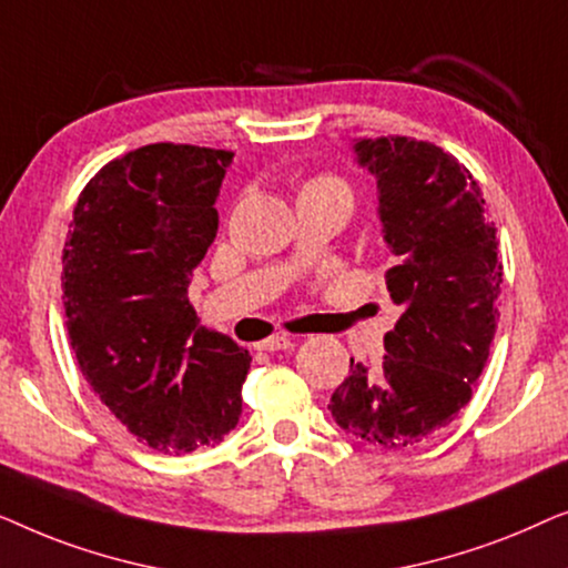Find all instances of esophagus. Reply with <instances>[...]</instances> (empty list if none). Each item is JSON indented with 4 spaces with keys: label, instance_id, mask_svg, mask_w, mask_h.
I'll use <instances>...</instances> for the list:
<instances>
[{
    "label": "esophagus",
    "instance_id": "obj_1",
    "mask_svg": "<svg viewBox=\"0 0 568 568\" xmlns=\"http://www.w3.org/2000/svg\"><path fill=\"white\" fill-rule=\"evenodd\" d=\"M297 344H300V338L282 336V333H274V336L263 338L261 344H258V348H261V352H286V348H294Z\"/></svg>",
    "mask_w": 568,
    "mask_h": 568
}]
</instances>
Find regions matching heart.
<instances>
[{
	"instance_id": "obj_1",
	"label": "heart",
	"mask_w": 568,
	"mask_h": 568,
	"mask_svg": "<svg viewBox=\"0 0 568 568\" xmlns=\"http://www.w3.org/2000/svg\"><path fill=\"white\" fill-rule=\"evenodd\" d=\"M305 189H346V183L341 181V178H333V175H317L305 185Z\"/></svg>"
}]
</instances>
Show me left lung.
I'll return each instance as SVG.
<instances>
[{"mask_svg":"<svg viewBox=\"0 0 568 568\" xmlns=\"http://www.w3.org/2000/svg\"><path fill=\"white\" fill-rule=\"evenodd\" d=\"M354 152L377 178L379 222L398 263L385 282L403 313L385 333L383 364L352 359L328 410L354 439L400 449L468 406L499 317V237L476 178L442 146L377 136Z\"/></svg>","mask_w":568,"mask_h":568,"instance_id":"8db88e82","label":"left lung"}]
</instances>
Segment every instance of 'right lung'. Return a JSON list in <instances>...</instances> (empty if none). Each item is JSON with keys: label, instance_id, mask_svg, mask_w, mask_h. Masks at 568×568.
Masks as SVG:
<instances>
[{"label": "right lung", "instance_id": "obj_1", "mask_svg": "<svg viewBox=\"0 0 568 568\" xmlns=\"http://www.w3.org/2000/svg\"><path fill=\"white\" fill-rule=\"evenodd\" d=\"M235 154L158 142L84 185L64 245L67 331L108 410L160 453L222 442L243 414L251 354L199 325L191 271L214 243Z\"/></svg>", "mask_w": 568, "mask_h": 568}]
</instances>
